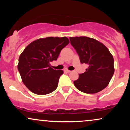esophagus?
Wrapping results in <instances>:
<instances>
[{
  "label": "esophagus",
  "instance_id": "1",
  "mask_svg": "<svg viewBox=\"0 0 130 130\" xmlns=\"http://www.w3.org/2000/svg\"><path fill=\"white\" fill-rule=\"evenodd\" d=\"M64 71H66V72H67V73H70L71 71H70V70H68V69H65V70H64Z\"/></svg>",
  "mask_w": 130,
  "mask_h": 130
}]
</instances>
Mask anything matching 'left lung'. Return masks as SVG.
Here are the masks:
<instances>
[{"instance_id": "left-lung-1", "label": "left lung", "mask_w": 130, "mask_h": 130, "mask_svg": "<svg viewBox=\"0 0 130 130\" xmlns=\"http://www.w3.org/2000/svg\"><path fill=\"white\" fill-rule=\"evenodd\" d=\"M70 43L76 50L81 63L88 68L79 74L74 85L86 93H96L108 86L114 73V58L102 43L89 37H70Z\"/></svg>"}]
</instances>
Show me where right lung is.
Wrapping results in <instances>:
<instances>
[{"mask_svg":"<svg viewBox=\"0 0 130 130\" xmlns=\"http://www.w3.org/2000/svg\"><path fill=\"white\" fill-rule=\"evenodd\" d=\"M70 43L66 37L37 39L28 45L19 57L18 69L28 89L37 95H46L57 89L63 70H54L51 62L56 60L61 50Z\"/></svg>","mask_w":130,"mask_h":130,"instance_id":"add662e5","label":"right lung"}]
</instances>
